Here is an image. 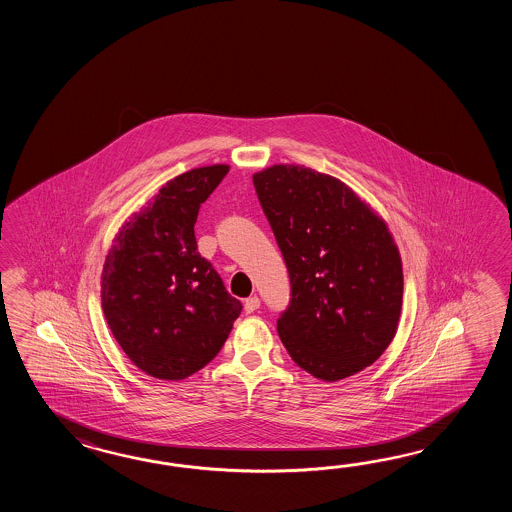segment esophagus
<instances>
[{"instance_id": "34e87169", "label": "esophagus", "mask_w": 512, "mask_h": 512, "mask_svg": "<svg viewBox=\"0 0 512 512\" xmlns=\"http://www.w3.org/2000/svg\"><path fill=\"white\" fill-rule=\"evenodd\" d=\"M243 307H245V311H247V313H254L256 309H260V298H258V296H251V298H247Z\"/></svg>"}]
</instances>
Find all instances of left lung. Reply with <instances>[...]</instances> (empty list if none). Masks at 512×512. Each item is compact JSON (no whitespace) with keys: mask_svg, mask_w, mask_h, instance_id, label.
<instances>
[{"mask_svg":"<svg viewBox=\"0 0 512 512\" xmlns=\"http://www.w3.org/2000/svg\"><path fill=\"white\" fill-rule=\"evenodd\" d=\"M291 278L278 335L291 359L326 382L371 366L403 307V261L386 221L346 183L300 164L252 175Z\"/></svg>","mask_w":512,"mask_h":512,"instance_id":"obj_1","label":"left lung"}]
</instances>
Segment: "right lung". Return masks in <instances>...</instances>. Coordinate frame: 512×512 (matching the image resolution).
<instances>
[{
  "label": "right lung",
  "instance_id": "right-lung-1",
  "mask_svg": "<svg viewBox=\"0 0 512 512\" xmlns=\"http://www.w3.org/2000/svg\"><path fill=\"white\" fill-rule=\"evenodd\" d=\"M229 174V164L177 175L133 212L115 234L100 298L109 329L139 370L181 381L223 348L240 300L197 252L199 208Z\"/></svg>",
  "mask_w": 512,
  "mask_h": 512
}]
</instances>
